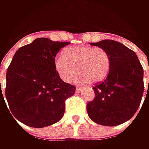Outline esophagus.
<instances>
[{"mask_svg":"<svg viewBox=\"0 0 149 149\" xmlns=\"http://www.w3.org/2000/svg\"><path fill=\"white\" fill-rule=\"evenodd\" d=\"M81 90H82V88H81V87H77V88H76V92H77V93H80Z\"/></svg>","mask_w":149,"mask_h":149,"instance_id":"esophagus-1","label":"esophagus"}]
</instances>
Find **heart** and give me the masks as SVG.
<instances>
[{
	"label": "heart",
	"mask_w": 149,
	"mask_h": 149,
	"mask_svg": "<svg viewBox=\"0 0 149 149\" xmlns=\"http://www.w3.org/2000/svg\"><path fill=\"white\" fill-rule=\"evenodd\" d=\"M54 66L60 79L65 82H70L78 71L77 82L95 84L107 77L111 59L103 48L76 46L65 49L62 54L58 55Z\"/></svg>",
	"instance_id": "heart-1"
}]
</instances>
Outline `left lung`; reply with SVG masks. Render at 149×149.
Returning <instances> with one entry per match:
<instances>
[{"instance_id":"left-lung-1","label":"left lung","mask_w":149,"mask_h":149,"mask_svg":"<svg viewBox=\"0 0 149 149\" xmlns=\"http://www.w3.org/2000/svg\"><path fill=\"white\" fill-rule=\"evenodd\" d=\"M91 45L104 49L111 66L106 79L93 89L95 97L87 104L92 121L104 126H116L133 117L143 95V69L134 51L123 44L104 40Z\"/></svg>"}]
</instances>
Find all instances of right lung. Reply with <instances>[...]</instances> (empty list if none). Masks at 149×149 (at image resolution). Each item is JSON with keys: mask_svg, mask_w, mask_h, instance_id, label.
<instances>
[{"mask_svg": "<svg viewBox=\"0 0 149 149\" xmlns=\"http://www.w3.org/2000/svg\"><path fill=\"white\" fill-rule=\"evenodd\" d=\"M69 44L38 38L14 54L6 72V98L12 114L22 123L44 128L63 117L65 100L74 95L75 87L60 79L54 58Z\"/></svg>", "mask_w": 149, "mask_h": 149, "instance_id": "1", "label": "right lung"}]
</instances>
